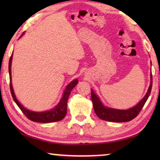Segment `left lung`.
<instances>
[{
    "instance_id": "1",
    "label": "left lung",
    "mask_w": 160,
    "mask_h": 160,
    "mask_svg": "<svg viewBox=\"0 0 160 160\" xmlns=\"http://www.w3.org/2000/svg\"><path fill=\"white\" fill-rule=\"evenodd\" d=\"M152 86V72H150V84L145 97L135 106L126 110L116 109L105 107L100 100L99 97L94 93L92 89H91L92 101L94 112L99 118L104 121H110V122L121 123L128 122V121H131L138 115V113L142 109L150 94Z\"/></svg>"
}]
</instances>
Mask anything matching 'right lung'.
<instances>
[{"instance_id": "obj_1", "label": "right lung", "mask_w": 160, "mask_h": 160, "mask_svg": "<svg viewBox=\"0 0 160 160\" xmlns=\"http://www.w3.org/2000/svg\"><path fill=\"white\" fill-rule=\"evenodd\" d=\"M23 34L21 35L20 37H22ZM12 53L10 58L9 61V75H10V92H11L12 97L14 100L16 104L18 105V107L21 109L22 112H23L27 117H28L29 120L34 122L38 123H52V122H56V121H59L63 119L66 115L67 113V102L68 99L69 95L72 89H73L78 82V79H75L71 81L68 85L66 86V89H65L62 98L61 99L60 102L58 104L54 107L53 109H51L48 111H45V112H33V111H30L21 104L20 102L18 101L17 97H16L14 90H13L12 85V76H11V64H12Z\"/></svg>"}]
</instances>
